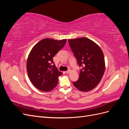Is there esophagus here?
<instances>
[{
  "mask_svg": "<svg viewBox=\"0 0 129 129\" xmlns=\"http://www.w3.org/2000/svg\"><path fill=\"white\" fill-rule=\"evenodd\" d=\"M71 72V69H68L67 71H66V73H67V74H69V73H70Z\"/></svg>",
  "mask_w": 129,
  "mask_h": 129,
  "instance_id": "34e87169",
  "label": "esophagus"
}]
</instances>
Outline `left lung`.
<instances>
[{"label":"left lung","mask_w":129,"mask_h":129,"mask_svg":"<svg viewBox=\"0 0 129 129\" xmlns=\"http://www.w3.org/2000/svg\"><path fill=\"white\" fill-rule=\"evenodd\" d=\"M70 47L82 68L79 80L73 82L81 91L94 89L102 79L105 69L104 54L100 47L85 37L68 39Z\"/></svg>","instance_id":"left-lung-1"}]
</instances>
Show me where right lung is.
<instances>
[{
  "instance_id": "1",
  "label": "right lung",
  "mask_w": 129,
  "mask_h": 129,
  "mask_svg": "<svg viewBox=\"0 0 129 129\" xmlns=\"http://www.w3.org/2000/svg\"><path fill=\"white\" fill-rule=\"evenodd\" d=\"M67 39L57 40L46 38L34 46L27 58L26 68L31 82L39 90L49 91L56 87L58 71L53 57L63 47Z\"/></svg>"
}]
</instances>
